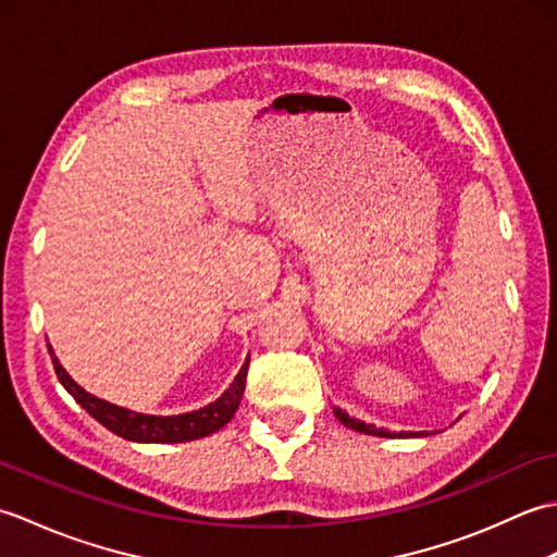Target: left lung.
<instances>
[{"mask_svg": "<svg viewBox=\"0 0 557 557\" xmlns=\"http://www.w3.org/2000/svg\"><path fill=\"white\" fill-rule=\"evenodd\" d=\"M333 411H335V417L339 419V423H345L347 429H351V431H359V433H366V435H377V437H419V435H429L425 431H421V433H413V431H399V433H393V431H387V429H375L373 423H366V421L354 419V417H349L347 411H342L339 407H335Z\"/></svg>", "mask_w": 557, "mask_h": 557, "instance_id": "1", "label": "left lung"}]
</instances>
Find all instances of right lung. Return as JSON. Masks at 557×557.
I'll use <instances>...</instances> for the list:
<instances>
[{
  "label": "right lung",
  "mask_w": 557,
  "mask_h": 557,
  "mask_svg": "<svg viewBox=\"0 0 557 557\" xmlns=\"http://www.w3.org/2000/svg\"><path fill=\"white\" fill-rule=\"evenodd\" d=\"M47 349H50L54 373L59 377V383L64 385L66 393L74 397L92 419L100 421L104 429L124 437V441H134V443H186V441H198V437L215 433L224 423L232 421L236 409H239V401L246 387L248 359L244 361L242 371L236 373L234 383L203 409L176 413V417H156V413H140V411L116 407L112 401H104L96 395L86 393V389H83L74 377L64 371V366L54 357L52 347L47 345Z\"/></svg>",
  "instance_id": "right-lung-1"
}]
</instances>
